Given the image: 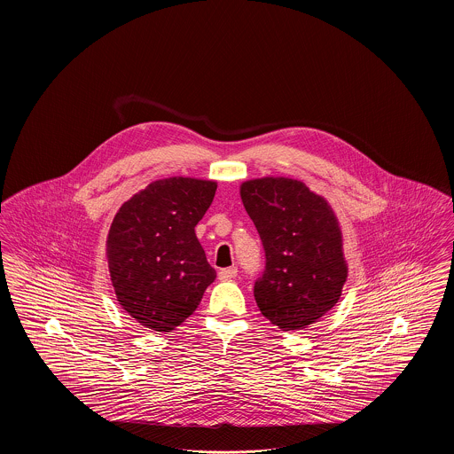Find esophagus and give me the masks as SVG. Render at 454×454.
Listing matches in <instances>:
<instances>
[{
  "instance_id": "1",
  "label": "esophagus",
  "mask_w": 454,
  "mask_h": 454,
  "mask_svg": "<svg viewBox=\"0 0 454 454\" xmlns=\"http://www.w3.org/2000/svg\"><path fill=\"white\" fill-rule=\"evenodd\" d=\"M219 279L221 281H231V279H235L238 276V269L237 267H226V269H221L219 270Z\"/></svg>"
}]
</instances>
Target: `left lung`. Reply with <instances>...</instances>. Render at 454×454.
<instances>
[{"instance_id": "left-lung-1", "label": "left lung", "mask_w": 454, "mask_h": 454, "mask_svg": "<svg viewBox=\"0 0 454 454\" xmlns=\"http://www.w3.org/2000/svg\"><path fill=\"white\" fill-rule=\"evenodd\" d=\"M239 195L265 250V269L254 286L262 315L286 332L318 322L340 300L347 279L342 233L330 204L284 176L243 182Z\"/></svg>"}]
</instances>
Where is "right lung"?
Wrapping results in <instances>:
<instances>
[{"instance_id": "1", "label": "right lung", "mask_w": 454, "mask_h": 454, "mask_svg": "<svg viewBox=\"0 0 454 454\" xmlns=\"http://www.w3.org/2000/svg\"><path fill=\"white\" fill-rule=\"evenodd\" d=\"M216 189L213 180L170 176L117 211L107 237L108 270L117 301L137 324L175 330L216 279L195 237Z\"/></svg>"}]
</instances>
